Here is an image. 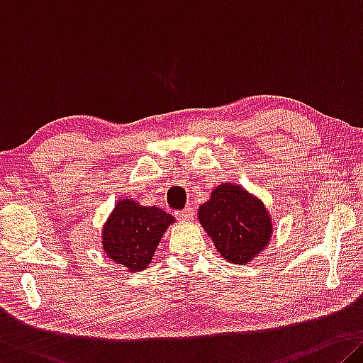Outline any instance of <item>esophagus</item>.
Segmentation results:
<instances>
[{
    "instance_id": "34e87169",
    "label": "esophagus",
    "mask_w": 363,
    "mask_h": 363,
    "mask_svg": "<svg viewBox=\"0 0 363 363\" xmlns=\"http://www.w3.org/2000/svg\"><path fill=\"white\" fill-rule=\"evenodd\" d=\"M176 215L181 221H192L194 216H195V211H194V208H191V206H187V208H184L182 211L176 213Z\"/></svg>"
}]
</instances>
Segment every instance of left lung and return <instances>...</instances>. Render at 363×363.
Instances as JSON below:
<instances>
[{"label":"left lung","instance_id":"8db88e82","mask_svg":"<svg viewBox=\"0 0 363 363\" xmlns=\"http://www.w3.org/2000/svg\"><path fill=\"white\" fill-rule=\"evenodd\" d=\"M199 221L223 258L247 264L269 244L273 221L260 199L226 182L199 208Z\"/></svg>","mask_w":363,"mask_h":363}]
</instances>
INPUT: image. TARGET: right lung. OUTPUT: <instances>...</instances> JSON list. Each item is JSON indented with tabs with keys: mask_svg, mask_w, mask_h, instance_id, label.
Returning <instances> with one entry per match:
<instances>
[{
	"mask_svg": "<svg viewBox=\"0 0 363 363\" xmlns=\"http://www.w3.org/2000/svg\"><path fill=\"white\" fill-rule=\"evenodd\" d=\"M174 216L158 206H142L121 199L103 224L101 245L106 257L128 272H142L152 262L161 238Z\"/></svg>",
	"mask_w": 363,
	"mask_h": 363,
	"instance_id": "add662e5",
	"label": "right lung"
}]
</instances>
